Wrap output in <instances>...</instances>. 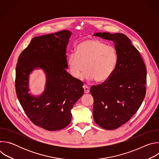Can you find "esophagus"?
<instances>
[{"label":"esophagus","instance_id":"esophagus-1","mask_svg":"<svg viewBox=\"0 0 159 159\" xmlns=\"http://www.w3.org/2000/svg\"><path fill=\"white\" fill-rule=\"evenodd\" d=\"M83 87H84V93H85V94H87V93H89V91H90V88H89V87H87V85H84L83 86Z\"/></svg>","mask_w":159,"mask_h":159}]
</instances>
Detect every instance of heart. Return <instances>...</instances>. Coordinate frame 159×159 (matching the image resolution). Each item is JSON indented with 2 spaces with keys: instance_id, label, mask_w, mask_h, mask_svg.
Here are the masks:
<instances>
[{
  "instance_id": "obj_1",
  "label": "heart",
  "mask_w": 159,
  "mask_h": 159,
  "mask_svg": "<svg viewBox=\"0 0 159 159\" xmlns=\"http://www.w3.org/2000/svg\"><path fill=\"white\" fill-rule=\"evenodd\" d=\"M118 60L116 49L102 41L89 38L78 44L76 53H72L67 58L66 65L71 76L87 80H95L102 83L107 81L114 72Z\"/></svg>"
}]
</instances>
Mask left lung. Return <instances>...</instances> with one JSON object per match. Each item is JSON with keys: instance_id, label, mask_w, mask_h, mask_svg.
<instances>
[{"instance_id": "8db88e82", "label": "left lung", "mask_w": 159, "mask_h": 159, "mask_svg": "<svg viewBox=\"0 0 159 159\" xmlns=\"http://www.w3.org/2000/svg\"><path fill=\"white\" fill-rule=\"evenodd\" d=\"M94 36L114 41L117 53L112 75L90 90L96 123L106 129H115L129 121L140 107L146 94L147 69L139 50L125 34L96 33Z\"/></svg>"}]
</instances>
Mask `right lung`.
I'll use <instances>...</instances> for the list:
<instances>
[{
  "instance_id": "right-lung-1",
  "label": "right lung",
  "mask_w": 159,
  "mask_h": 159,
  "mask_svg": "<svg viewBox=\"0 0 159 159\" xmlns=\"http://www.w3.org/2000/svg\"><path fill=\"white\" fill-rule=\"evenodd\" d=\"M72 33L67 30L35 37L20 54L16 68L18 100L33 124L57 131L71 121V109L84 94L83 83L66 72V47ZM47 75L45 90L36 98L28 94V77L34 68Z\"/></svg>"
}]
</instances>
